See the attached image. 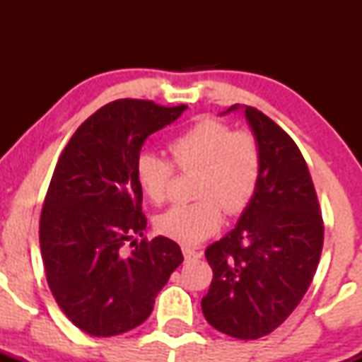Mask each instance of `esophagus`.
I'll return each instance as SVG.
<instances>
[{"label": "esophagus", "instance_id": "34e87169", "mask_svg": "<svg viewBox=\"0 0 362 362\" xmlns=\"http://www.w3.org/2000/svg\"><path fill=\"white\" fill-rule=\"evenodd\" d=\"M182 252H184V257L187 259V261H191V259H199L203 255L202 250L192 249V247H182Z\"/></svg>", "mask_w": 362, "mask_h": 362}]
</instances>
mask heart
Instances as JSON below:
<instances>
[{
  "label": "heart",
  "instance_id": "b5f03b06",
  "mask_svg": "<svg viewBox=\"0 0 362 362\" xmlns=\"http://www.w3.org/2000/svg\"><path fill=\"white\" fill-rule=\"evenodd\" d=\"M180 170H198L196 202L177 204L156 218V229L184 245H198L222 224L224 210L235 215L245 210L261 184L262 156L257 140L217 120H199L168 145ZM134 177L145 198L154 204L166 199L173 166L154 152H141Z\"/></svg>",
  "mask_w": 362,
  "mask_h": 362
}]
</instances>
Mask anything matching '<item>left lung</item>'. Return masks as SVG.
Instances as JSON below:
<instances>
[{
	"label": "left lung",
	"mask_w": 362,
	"mask_h": 362,
	"mask_svg": "<svg viewBox=\"0 0 362 362\" xmlns=\"http://www.w3.org/2000/svg\"><path fill=\"white\" fill-rule=\"evenodd\" d=\"M238 108L233 105L222 113ZM242 108L261 147V184L235 228L204 250L214 279L202 310L221 333L255 339L275 331L308 291L324 224L308 166L293 138L257 108Z\"/></svg>",
	"instance_id": "left-lung-1"
}]
</instances>
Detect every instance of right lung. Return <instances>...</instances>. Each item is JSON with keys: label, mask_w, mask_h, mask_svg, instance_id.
I'll use <instances>...</instances> for the list:
<instances>
[{"label": "right lung", "mask_w": 362, "mask_h": 362, "mask_svg": "<svg viewBox=\"0 0 362 362\" xmlns=\"http://www.w3.org/2000/svg\"><path fill=\"white\" fill-rule=\"evenodd\" d=\"M185 108L112 101L75 131L57 160L40 217V249L57 305L83 333L115 337L144 324L184 261L173 240H134L147 228L134 163L145 140Z\"/></svg>", "instance_id": "1"}]
</instances>
